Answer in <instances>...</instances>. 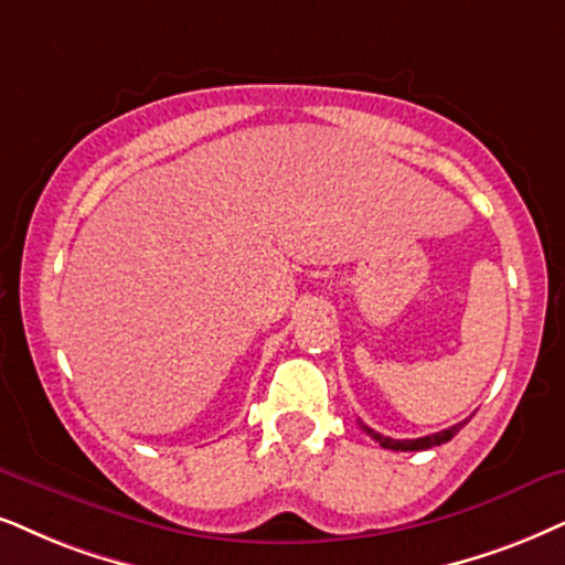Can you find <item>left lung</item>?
I'll list each match as a JSON object with an SVG mask.
<instances>
[{
	"label": "left lung",
	"instance_id": "left-lung-1",
	"mask_svg": "<svg viewBox=\"0 0 565 565\" xmlns=\"http://www.w3.org/2000/svg\"><path fill=\"white\" fill-rule=\"evenodd\" d=\"M360 427H362V430H365V433L370 435V438H373L375 443H381L383 448H391V451H425V448L440 446V443H448V440H451L454 435L461 430L463 423L454 425V427H448V430H440V433L425 435V438H414V440H396V438H385V435L375 433L373 427H367V425H362V423H360Z\"/></svg>",
	"mask_w": 565,
	"mask_h": 565
}]
</instances>
